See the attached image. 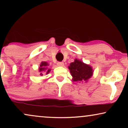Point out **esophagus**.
<instances>
[{"instance_id": "obj_1", "label": "esophagus", "mask_w": 128, "mask_h": 128, "mask_svg": "<svg viewBox=\"0 0 128 128\" xmlns=\"http://www.w3.org/2000/svg\"><path fill=\"white\" fill-rule=\"evenodd\" d=\"M58 66H64V63L62 62H58L57 63Z\"/></svg>"}]
</instances>
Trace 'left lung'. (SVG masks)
I'll list each match as a JSON object with an SVG mask.
<instances>
[{"instance_id":"left-lung-1","label":"left lung","mask_w":128,"mask_h":128,"mask_svg":"<svg viewBox=\"0 0 128 128\" xmlns=\"http://www.w3.org/2000/svg\"><path fill=\"white\" fill-rule=\"evenodd\" d=\"M69 69L74 82L86 81L92 74V67L78 59H75L74 62L70 64Z\"/></svg>"}]
</instances>
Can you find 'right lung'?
<instances>
[{
	"instance_id": "obj_1",
	"label": "right lung",
	"mask_w": 128,
	"mask_h": 128,
	"mask_svg": "<svg viewBox=\"0 0 128 128\" xmlns=\"http://www.w3.org/2000/svg\"><path fill=\"white\" fill-rule=\"evenodd\" d=\"M48 64H47V63L45 62H42L41 63V64H40V67L39 68L40 72H41V73H40V74L42 75V73L41 72H42L44 70H46V73H48L49 72H50V69L46 70L47 68L46 67V66H48Z\"/></svg>"
}]
</instances>
